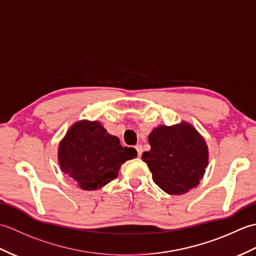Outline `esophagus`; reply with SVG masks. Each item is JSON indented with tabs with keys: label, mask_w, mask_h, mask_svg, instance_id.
Segmentation results:
<instances>
[{
	"label": "esophagus",
	"mask_w": 256,
	"mask_h": 256,
	"mask_svg": "<svg viewBox=\"0 0 256 256\" xmlns=\"http://www.w3.org/2000/svg\"><path fill=\"white\" fill-rule=\"evenodd\" d=\"M135 148H136V150H138V157L142 156V153H143V146L140 145V144H138V145L135 146Z\"/></svg>",
	"instance_id": "34e87169"
}]
</instances>
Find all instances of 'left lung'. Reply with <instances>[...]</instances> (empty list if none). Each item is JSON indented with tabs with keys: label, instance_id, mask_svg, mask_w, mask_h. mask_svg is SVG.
I'll return each instance as SVG.
<instances>
[{
	"label": "left lung",
	"instance_id": "1",
	"mask_svg": "<svg viewBox=\"0 0 256 256\" xmlns=\"http://www.w3.org/2000/svg\"><path fill=\"white\" fill-rule=\"evenodd\" d=\"M150 152L143 160L154 182L168 194H182L198 186L209 162L204 138L192 124L160 125L148 135Z\"/></svg>",
	"mask_w": 256,
	"mask_h": 256
}]
</instances>
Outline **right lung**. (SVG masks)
<instances>
[{"label":"right lung","mask_w":256,"mask_h":256,"mask_svg":"<svg viewBox=\"0 0 256 256\" xmlns=\"http://www.w3.org/2000/svg\"><path fill=\"white\" fill-rule=\"evenodd\" d=\"M136 156V150L123 148L99 121L89 120L74 123L58 146L60 170L84 190L104 187L118 177L122 164Z\"/></svg>","instance_id":"1"}]
</instances>
